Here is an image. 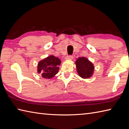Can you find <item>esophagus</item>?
<instances>
[{"label": "esophagus", "mask_w": 129, "mask_h": 129, "mask_svg": "<svg viewBox=\"0 0 129 129\" xmlns=\"http://www.w3.org/2000/svg\"><path fill=\"white\" fill-rule=\"evenodd\" d=\"M73 56L72 55H70V56H67L65 59H66L67 60H72L73 59Z\"/></svg>", "instance_id": "obj_1"}]
</instances>
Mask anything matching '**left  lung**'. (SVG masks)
<instances>
[{
  "label": "left lung",
  "mask_w": 129,
  "mask_h": 129,
  "mask_svg": "<svg viewBox=\"0 0 129 129\" xmlns=\"http://www.w3.org/2000/svg\"><path fill=\"white\" fill-rule=\"evenodd\" d=\"M75 64L78 75L81 78L88 79L92 76L94 72V64L86 57H78Z\"/></svg>",
  "instance_id": "8db88e82"
}]
</instances>
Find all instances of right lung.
I'll list each match as a JSON object with an SVG mask.
<instances>
[{
  "label": "right lung",
  "mask_w": 129,
  "mask_h": 129,
  "mask_svg": "<svg viewBox=\"0 0 129 129\" xmlns=\"http://www.w3.org/2000/svg\"><path fill=\"white\" fill-rule=\"evenodd\" d=\"M61 60L53 55L39 61L37 66V73L40 74L44 78L50 79L58 73Z\"/></svg>",
  "instance_id": "add662e5"
}]
</instances>
